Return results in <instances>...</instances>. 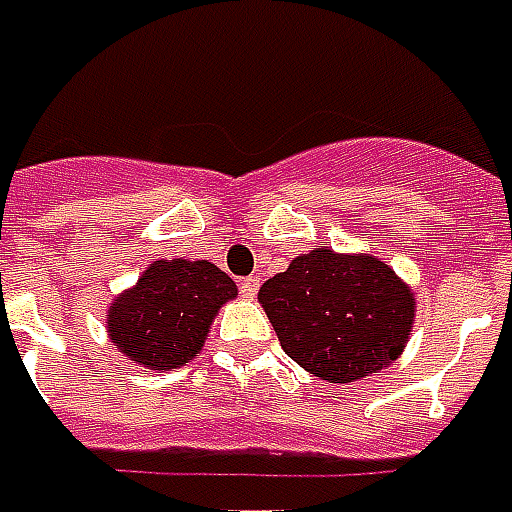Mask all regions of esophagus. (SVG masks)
<instances>
[{"label": "esophagus", "mask_w": 512, "mask_h": 512, "mask_svg": "<svg viewBox=\"0 0 512 512\" xmlns=\"http://www.w3.org/2000/svg\"><path fill=\"white\" fill-rule=\"evenodd\" d=\"M256 289H259V278H253V275L239 281V295L242 297H253L256 295Z\"/></svg>", "instance_id": "34e87169"}]
</instances>
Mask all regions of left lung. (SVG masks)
<instances>
[{
	"label": "left lung",
	"mask_w": 512,
	"mask_h": 512,
	"mask_svg": "<svg viewBox=\"0 0 512 512\" xmlns=\"http://www.w3.org/2000/svg\"><path fill=\"white\" fill-rule=\"evenodd\" d=\"M284 353L328 383H353L394 364L411 336L416 300L369 253L314 248L259 289Z\"/></svg>",
	"instance_id": "obj_1"
}]
</instances>
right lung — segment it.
I'll return each instance as SVG.
<instances>
[{"instance_id": "right-lung-1", "label": "right lung", "mask_w": 512, "mask_h": 512, "mask_svg": "<svg viewBox=\"0 0 512 512\" xmlns=\"http://www.w3.org/2000/svg\"><path fill=\"white\" fill-rule=\"evenodd\" d=\"M237 284L212 262L162 259L137 278L107 311V331L129 361L176 369L201 353L209 325Z\"/></svg>"}]
</instances>
